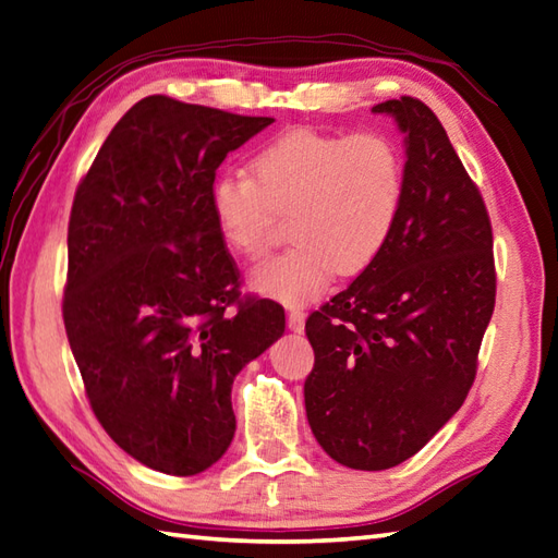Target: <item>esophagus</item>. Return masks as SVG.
<instances>
[{
  "label": "esophagus",
  "instance_id": "obj_1",
  "mask_svg": "<svg viewBox=\"0 0 558 558\" xmlns=\"http://www.w3.org/2000/svg\"><path fill=\"white\" fill-rule=\"evenodd\" d=\"M287 325L291 331H303L305 329V313L301 311V307H291L289 311V317H287Z\"/></svg>",
  "mask_w": 558,
  "mask_h": 558
}]
</instances>
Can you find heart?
Returning a JSON list of instances; mask_svg holds the SVG:
<instances>
[{
    "label": "heart",
    "mask_w": 558,
    "mask_h": 558,
    "mask_svg": "<svg viewBox=\"0 0 558 558\" xmlns=\"http://www.w3.org/2000/svg\"><path fill=\"white\" fill-rule=\"evenodd\" d=\"M405 159L384 133L293 129L259 147L253 174L227 169L213 183L221 239L243 257H263L279 215H293V245L253 269V287L281 303H307L333 271L357 275L381 253L399 221Z\"/></svg>",
    "instance_id": "1"
}]
</instances>
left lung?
Returning <instances> with one entry per match:
<instances>
[{"label":"left lung","instance_id":"1","mask_svg":"<svg viewBox=\"0 0 558 558\" xmlns=\"http://www.w3.org/2000/svg\"><path fill=\"white\" fill-rule=\"evenodd\" d=\"M373 111L405 133L401 215L373 263L305 322L307 423L353 470L399 465L449 423L497 299L487 207L441 121L408 95Z\"/></svg>","mask_w":558,"mask_h":558}]
</instances>
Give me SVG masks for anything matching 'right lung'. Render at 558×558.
Returning a JSON list of instances; mask_svg holds the SVG:
<instances>
[{"label": "right lung", "instance_id": "add662e5", "mask_svg": "<svg viewBox=\"0 0 558 558\" xmlns=\"http://www.w3.org/2000/svg\"><path fill=\"white\" fill-rule=\"evenodd\" d=\"M275 119L167 95L135 102L73 197L64 327L107 435L135 461L189 477L236 432L231 384L283 333V307L241 295L213 183Z\"/></svg>", "mask_w": 558, "mask_h": 558}]
</instances>
